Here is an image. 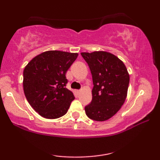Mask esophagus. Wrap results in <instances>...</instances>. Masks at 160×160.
Listing matches in <instances>:
<instances>
[{
  "mask_svg": "<svg viewBox=\"0 0 160 160\" xmlns=\"http://www.w3.org/2000/svg\"><path fill=\"white\" fill-rule=\"evenodd\" d=\"M76 92L77 93L78 95V94H79V93L81 92V90H80V89H76Z\"/></svg>",
  "mask_w": 160,
  "mask_h": 160,
  "instance_id": "esophagus-1",
  "label": "esophagus"
}]
</instances>
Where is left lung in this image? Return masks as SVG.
I'll use <instances>...</instances> for the list:
<instances>
[{
  "label": "left lung",
  "instance_id": "left-lung-1",
  "mask_svg": "<svg viewBox=\"0 0 160 160\" xmlns=\"http://www.w3.org/2000/svg\"><path fill=\"white\" fill-rule=\"evenodd\" d=\"M88 63L93 81L92 100L85 107L89 119L106 121L114 116L125 101L130 75L124 62L110 52H82Z\"/></svg>",
  "mask_w": 160,
  "mask_h": 160
}]
</instances>
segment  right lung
Listing matches in <instances>:
<instances>
[{
    "label": "right lung",
    "mask_w": 160,
    "mask_h": 160,
    "mask_svg": "<svg viewBox=\"0 0 160 160\" xmlns=\"http://www.w3.org/2000/svg\"><path fill=\"white\" fill-rule=\"evenodd\" d=\"M78 53L50 50L32 59L23 71V89L30 106L46 119H58L67 113L73 93L65 86L66 72Z\"/></svg>",
    "instance_id": "right-lung-1"
}]
</instances>
